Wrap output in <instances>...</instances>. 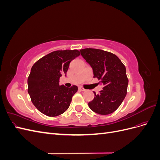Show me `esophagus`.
Wrapping results in <instances>:
<instances>
[{"label":"esophagus","mask_w":160,"mask_h":160,"mask_svg":"<svg viewBox=\"0 0 160 160\" xmlns=\"http://www.w3.org/2000/svg\"><path fill=\"white\" fill-rule=\"evenodd\" d=\"M79 89L81 91H85V89L83 88H82V87H79Z\"/></svg>","instance_id":"obj_1"}]
</instances>
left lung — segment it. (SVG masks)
Wrapping results in <instances>:
<instances>
[{
    "label": "left lung",
    "instance_id": "8db88e82",
    "mask_svg": "<svg viewBox=\"0 0 160 160\" xmlns=\"http://www.w3.org/2000/svg\"><path fill=\"white\" fill-rule=\"evenodd\" d=\"M81 55L91 65L94 78L103 84V90L95 94L88 103L89 108L100 115L112 113L123 102L127 94L128 78L123 62L112 52L86 48L80 50Z\"/></svg>",
    "mask_w": 160,
    "mask_h": 160
}]
</instances>
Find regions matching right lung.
I'll return each instance as SVG.
<instances>
[{"instance_id":"1","label":"right lung","mask_w":160,"mask_h":160,"mask_svg":"<svg viewBox=\"0 0 160 160\" xmlns=\"http://www.w3.org/2000/svg\"><path fill=\"white\" fill-rule=\"evenodd\" d=\"M80 55L78 50H61L50 52L32 67L28 77V93L35 108L49 117H56L69 108L76 85H59V79L67 73L72 60Z\"/></svg>"}]
</instances>
